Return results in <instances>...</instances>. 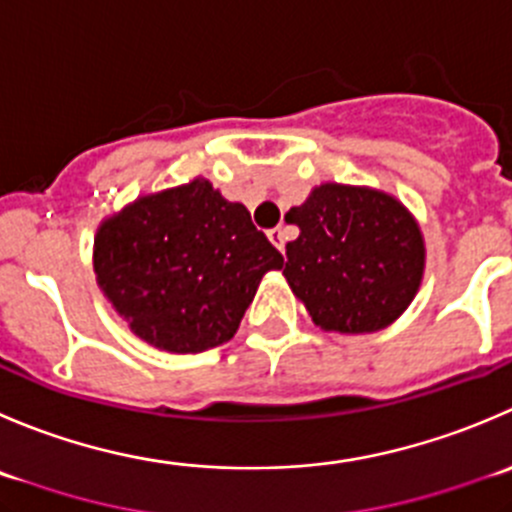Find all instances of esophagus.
Instances as JSON below:
<instances>
[{"label": "esophagus", "instance_id": "esophagus-1", "mask_svg": "<svg viewBox=\"0 0 512 512\" xmlns=\"http://www.w3.org/2000/svg\"><path fill=\"white\" fill-rule=\"evenodd\" d=\"M267 237H270V242H272V245L277 247V250H280V252H285V240H287V235H285V227H282V225L272 227V230L267 232Z\"/></svg>", "mask_w": 512, "mask_h": 512}]
</instances>
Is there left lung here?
Wrapping results in <instances>:
<instances>
[{
	"mask_svg": "<svg viewBox=\"0 0 512 512\" xmlns=\"http://www.w3.org/2000/svg\"><path fill=\"white\" fill-rule=\"evenodd\" d=\"M285 220L300 235L287 242L282 275L315 325L360 335L408 310L423 280L425 242L403 202L370 187L325 182Z\"/></svg>",
	"mask_w": 512,
	"mask_h": 512,
	"instance_id": "8db88e82",
	"label": "left lung"
}]
</instances>
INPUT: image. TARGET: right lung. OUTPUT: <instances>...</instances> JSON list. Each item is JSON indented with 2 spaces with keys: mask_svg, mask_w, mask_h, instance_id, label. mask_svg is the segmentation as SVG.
<instances>
[{
  "mask_svg": "<svg viewBox=\"0 0 512 512\" xmlns=\"http://www.w3.org/2000/svg\"><path fill=\"white\" fill-rule=\"evenodd\" d=\"M282 255L207 180L137 197L94 237L97 285L140 340L202 352L232 340Z\"/></svg>",
  "mask_w": 512,
  "mask_h": 512,
  "instance_id": "right-lung-1",
  "label": "right lung"
}]
</instances>
